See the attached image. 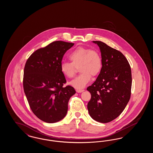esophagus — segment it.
Here are the masks:
<instances>
[{"mask_svg":"<svg viewBox=\"0 0 153 153\" xmlns=\"http://www.w3.org/2000/svg\"><path fill=\"white\" fill-rule=\"evenodd\" d=\"M76 92H77V93H81V92H83L84 90V89H76Z\"/></svg>","mask_w":153,"mask_h":153,"instance_id":"34e87169","label":"esophagus"}]
</instances>
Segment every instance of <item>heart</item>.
<instances>
[{"label": "heart", "mask_w": 153, "mask_h": 153, "mask_svg": "<svg viewBox=\"0 0 153 153\" xmlns=\"http://www.w3.org/2000/svg\"><path fill=\"white\" fill-rule=\"evenodd\" d=\"M68 58L71 62H62L61 71L67 78L71 79L79 68L80 74L70 82V84L77 89L85 87L91 80L92 76H97L102 71V56L96 50L79 46L70 53Z\"/></svg>", "instance_id": "b5f03b06"}]
</instances>
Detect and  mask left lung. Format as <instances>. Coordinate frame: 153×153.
Returning <instances> with one entry per match:
<instances>
[{
    "label": "left lung",
    "mask_w": 153,
    "mask_h": 153,
    "mask_svg": "<svg viewBox=\"0 0 153 153\" xmlns=\"http://www.w3.org/2000/svg\"><path fill=\"white\" fill-rule=\"evenodd\" d=\"M100 48L102 68L95 82L87 88L91 94L88 103L89 115L106 123L119 117L131 96L130 65L123 54L102 41H93Z\"/></svg>",
    "instance_id": "left-lung-1"
}]
</instances>
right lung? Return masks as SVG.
Wrapping results in <instances>:
<instances>
[{
	"label": "right lung",
	"instance_id": "right-lung-1",
	"mask_svg": "<svg viewBox=\"0 0 153 153\" xmlns=\"http://www.w3.org/2000/svg\"><path fill=\"white\" fill-rule=\"evenodd\" d=\"M73 43L57 41L34 51L24 68L23 85L30 107L37 117L56 123L65 117L69 99L76 91L63 85L65 77L60 69L66 51Z\"/></svg>",
	"mask_w": 153,
	"mask_h": 153
}]
</instances>
